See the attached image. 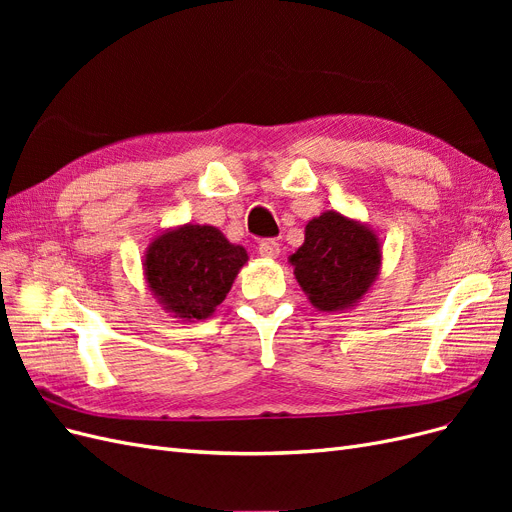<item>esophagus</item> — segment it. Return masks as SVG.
I'll return each instance as SVG.
<instances>
[{
	"label": "esophagus",
	"instance_id": "obj_1",
	"mask_svg": "<svg viewBox=\"0 0 512 512\" xmlns=\"http://www.w3.org/2000/svg\"><path fill=\"white\" fill-rule=\"evenodd\" d=\"M258 252H260V256H265V258H277L280 256V243L277 241H273V239H267V241H260V245H258Z\"/></svg>",
	"mask_w": 512,
	"mask_h": 512
}]
</instances>
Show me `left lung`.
I'll return each mask as SVG.
<instances>
[{
	"label": "left lung",
	"mask_w": 512,
	"mask_h": 512,
	"mask_svg": "<svg viewBox=\"0 0 512 512\" xmlns=\"http://www.w3.org/2000/svg\"><path fill=\"white\" fill-rule=\"evenodd\" d=\"M288 262L318 312H346L378 282L382 241L369 224L329 209L305 224V241Z\"/></svg>",
	"instance_id": "8db88e82"
}]
</instances>
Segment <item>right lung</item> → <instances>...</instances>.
Wrapping results in <instances>:
<instances>
[{"label": "right lung", "instance_id": "add662e5", "mask_svg": "<svg viewBox=\"0 0 512 512\" xmlns=\"http://www.w3.org/2000/svg\"><path fill=\"white\" fill-rule=\"evenodd\" d=\"M247 258L245 247L230 243L220 228L188 222L149 241L143 275L162 309L183 322H196L213 316Z\"/></svg>", "mask_w": 512, "mask_h": 512}]
</instances>
